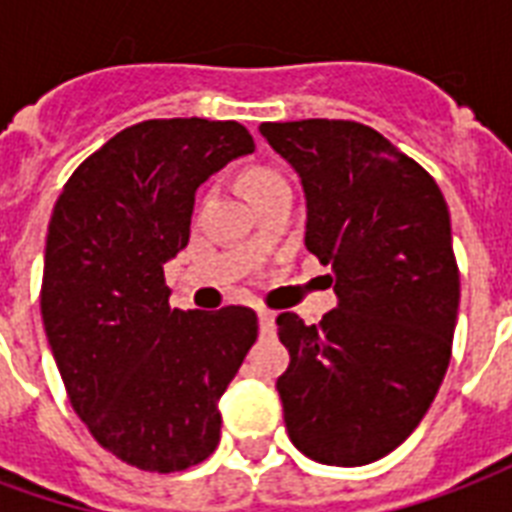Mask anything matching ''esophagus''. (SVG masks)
I'll list each match as a JSON object with an SVG mask.
<instances>
[{"label": "esophagus", "instance_id": "obj_1", "mask_svg": "<svg viewBox=\"0 0 512 512\" xmlns=\"http://www.w3.org/2000/svg\"><path fill=\"white\" fill-rule=\"evenodd\" d=\"M259 326L261 334H272V331H275V312L259 307Z\"/></svg>", "mask_w": 512, "mask_h": 512}]
</instances>
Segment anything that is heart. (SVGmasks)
Instances as JSON below:
<instances>
[{
    "label": "heart",
    "mask_w": 512,
    "mask_h": 512,
    "mask_svg": "<svg viewBox=\"0 0 512 512\" xmlns=\"http://www.w3.org/2000/svg\"><path fill=\"white\" fill-rule=\"evenodd\" d=\"M277 184H288V181H285V176L280 170L269 168V165H253V168H248L243 173V189L248 192V197H253V194L264 192V189Z\"/></svg>",
    "instance_id": "obj_1"
}]
</instances>
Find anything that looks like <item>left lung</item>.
<instances>
[{
  "label": "left lung",
  "instance_id": "obj_1",
  "mask_svg": "<svg viewBox=\"0 0 512 512\" xmlns=\"http://www.w3.org/2000/svg\"><path fill=\"white\" fill-rule=\"evenodd\" d=\"M301 176L307 251L331 267L318 326L277 315L285 430L315 462L368 465L422 422L451 360L459 267L435 178L352 120L261 122Z\"/></svg>",
  "mask_w": 512,
  "mask_h": 512
}]
</instances>
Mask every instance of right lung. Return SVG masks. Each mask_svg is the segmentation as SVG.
<instances>
[{"label":"right lung","instance_id":"1","mask_svg":"<svg viewBox=\"0 0 512 512\" xmlns=\"http://www.w3.org/2000/svg\"><path fill=\"white\" fill-rule=\"evenodd\" d=\"M253 149L235 120L138 122L55 200L42 275L55 366L95 441L146 473L216 451L219 398L259 336L251 307L170 310L162 269L189 243L197 186Z\"/></svg>","mask_w":512,"mask_h":512}]
</instances>
